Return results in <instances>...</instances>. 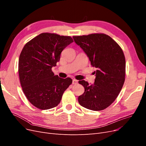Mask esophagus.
<instances>
[{"label": "esophagus", "instance_id": "34e87169", "mask_svg": "<svg viewBox=\"0 0 146 146\" xmlns=\"http://www.w3.org/2000/svg\"><path fill=\"white\" fill-rule=\"evenodd\" d=\"M77 83H78V80H76V79H73V80H72L73 85H76V84H77Z\"/></svg>", "mask_w": 146, "mask_h": 146}]
</instances>
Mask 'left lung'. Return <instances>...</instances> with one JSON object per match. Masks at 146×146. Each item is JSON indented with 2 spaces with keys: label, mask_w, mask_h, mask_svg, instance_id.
I'll use <instances>...</instances> for the list:
<instances>
[{
  "label": "left lung",
  "mask_w": 146,
  "mask_h": 146,
  "mask_svg": "<svg viewBox=\"0 0 146 146\" xmlns=\"http://www.w3.org/2000/svg\"><path fill=\"white\" fill-rule=\"evenodd\" d=\"M74 41L85 52L94 72V83L85 80L78 83L85 88L78 96L82 107L93 111H100L111 105L121 92L125 76V59L118 44L104 33L74 36Z\"/></svg>",
  "instance_id": "8db88e82"
}]
</instances>
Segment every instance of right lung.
I'll return each instance as SVG.
<instances>
[{
  "instance_id": "right-lung-1",
  "label": "right lung",
  "mask_w": 146,
  "mask_h": 146,
  "mask_svg": "<svg viewBox=\"0 0 146 146\" xmlns=\"http://www.w3.org/2000/svg\"><path fill=\"white\" fill-rule=\"evenodd\" d=\"M73 42L70 36L42 33L31 39L19 56L18 72L21 85L30 102L41 110L58 105L72 79L55 76L52 68L56 66L61 52Z\"/></svg>"
}]
</instances>
